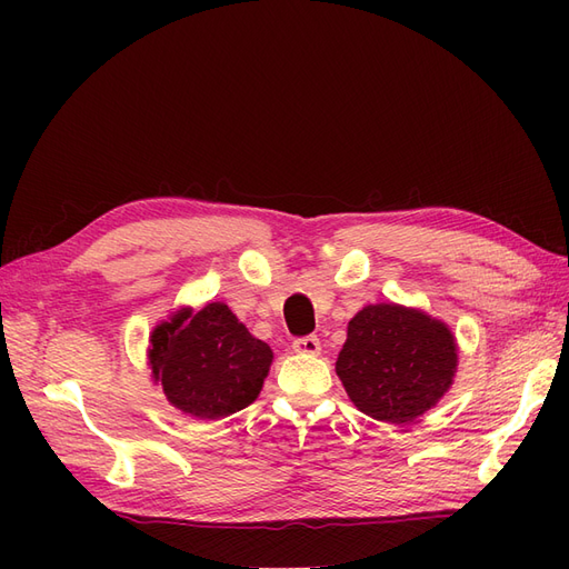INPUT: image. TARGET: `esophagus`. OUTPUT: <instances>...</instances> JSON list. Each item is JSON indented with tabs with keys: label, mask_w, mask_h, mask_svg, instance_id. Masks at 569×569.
<instances>
[{
	"label": "esophagus",
	"mask_w": 569,
	"mask_h": 569,
	"mask_svg": "<svg viewBox=\"0 0 569 569\" xmlns=\"http://www.w3.org/2000/svg\"><path fill=\"white\" fill-rule=\"evenodd\" d=\"M291 347H295V351L301 353V356H320V339L313 337V335L297 339L295 343H291Z\"/></svg>",
	"instance_id": "1"
}]
</instances>
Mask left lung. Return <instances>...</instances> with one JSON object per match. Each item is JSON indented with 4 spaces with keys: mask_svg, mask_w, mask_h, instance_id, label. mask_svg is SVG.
I'll return each mask as SVG.
<instances>
[{
    "mask_svg": "<svg viewBox=\"0 0 569 569\" xmlns=\"http://www.w3.org/2000/svg\"><path fill=\"white\" fill-rule=\"evenodd\" d=\"M335 370L360 412L408 425L451 389L458 341L449 325L420 308L370 303L349 320Z\"/></svg>",
    "mask_w": 569,
    "mask_h": 569,
    "instance_id": "obj_1",
    "label": "left lung"
}]
</instances>
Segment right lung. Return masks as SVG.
<instances>
[{"label": "right lung", "mask_w": 569, "mask_h": 569, "mask_svg": "<svg viewBox=\"0 0 569 569\" xmlns=\"http://www.w3.org/2000/svg\"><path fill=\"white\" fill-rule=\"evenodd\" d=\"M147 360L170 406L197 420H222L258 399L272 349L213 301L199 311L182 306L153 327Z\"/></svg>", "instance_id": "obj_1"}]
</instances>
